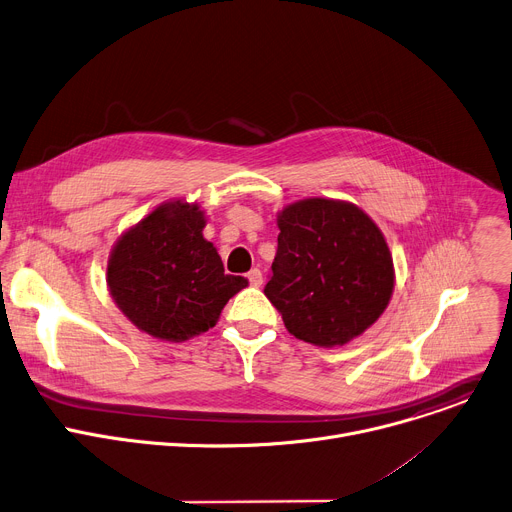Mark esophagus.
Here are the masks:
<instances>
[{
    "instance_id": "34e87169",
    "label": "esophagus",
    "mask_w": 512,
    "mask_h": 512,
    "mask_svg": "<svg viewBox=\"0 0 512 512\" xmlns=\"http://www.w3.org/2000/svg\"><path fill=\"white\" fill-rule=\"evenodd\" d=\"M246 276H248V282H250L252 287H260V285H262V280H264V278H262V272H260L258 268H252Z\"/></svg>"
}]
</instances>
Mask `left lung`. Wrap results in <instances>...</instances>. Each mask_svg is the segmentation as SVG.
<instances>
[{
  "mask_svg": "<svg viewBox=\"0 0 512 512\" xmlns=\"http://www.w3.org/2000/svg\"><path fill=\"white\" fill-rule=\"evenodd\" d=\"M278 250L264 295L291 335L331 348L386 309L394 272L384 236L356 205L305 199L278 215Z\"/></svg>",
  "mask_w": 512,
  "mask_h": 512,
  "instance_id": "8db88e82",
  "label": "left lung"
}]
</instances>
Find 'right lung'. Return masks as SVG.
<instances>
[{
    "instance_id": "obj_1",
    "label": "right lung",
    "mask_w": 512,
    "mask_h": 512,
    "mask_svg": "<svg viewBox=\"0 0 512 512\" xmlns=\"http://www.w3.org/2000/svg\"><path fill=\"white\" fill-rule=\"evenodd\" d=\"M197 205L164 203L122 236L107 264L113 301L142 331L166 342L203 333L246 289L244 276L225 274Z\"/></svg>"
}]
</instances>
